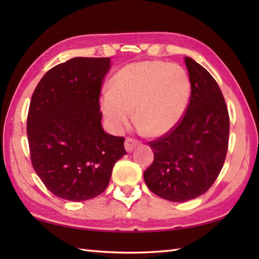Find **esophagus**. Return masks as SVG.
<instances>
[{"instance_id": "obj_1", "label": "esophagus", "mask_w": 259, "mask_h": 259, "mask_svg": "<svg viewBox=\"0 0 259 259\" xmlns=\"http://www.w3.org/2000/svg\"><path fill=\"white\" fill-rule=\"evenodd\" d=\"M138 145H139V142L135 140V139H133V138H126L125 141H124V148L128 152L133 151Z\"/></svg>"}]
</instances>
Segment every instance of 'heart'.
Masks as SVG:
<instances>
[{"mask_svg": "<svg viewBox=\"0 0 259 259\" xmlns=\"http://www.w3.org/2000/svg\"><path fill=\"white\" fill-rule=\"evenodd\" d=\"M190 96V79L183 67L162 61L136 62L113 76L110 90L101 97V110L114 133L123 130L135 109L140 130L161 137L179 124Z\"/></svg>", "mask_w": 259, "mask_h": 259, "instance_id": "heart-1", "label": "heart"}]
</instances>
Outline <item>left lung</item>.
<instances>
[{
    "label": "left lung",
    "mask_w": 259,
    "mask_h": 259,
    "mask_svg": "<svg viewBox=\"0 0 259 259\" xmlns=\"http://www.w3.org/2000/svg\"><path fill=\"white\" fill-rule=\"evenodd\" d=\"M191 96L179 124L150 141L153 162L146 184L163 199L184 202L210 188L224 166L229 140V115L216 80L189 57L185 58Z\"/></svg>",
    "instance_id": "1"
}]
</instances>
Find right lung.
<instances>
[{
	"label": "right lung",
	"instance_id": "add662e5",
	"mask_svg": "<svg viewBox=\"0 0 259 259\" xmlns=\"http://www.w3.org/2000/svg\"><path fill=\"white\" fill-rule=\"evenodd\" d=\"M109 69L110 58H73L49 70L32 95L26 123L32 166L62 199L100 195L126 155L123 137L101 125L99 97Z\"/></svg>",
	"mask_w": 259,
	"mask_h": 259
}]
</instances>
